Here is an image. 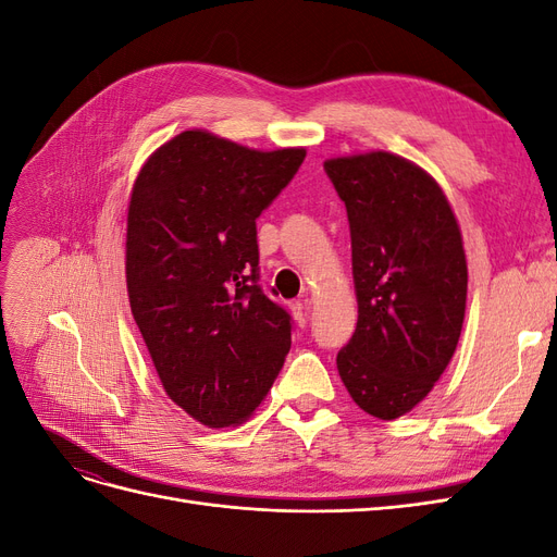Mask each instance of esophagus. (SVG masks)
Segmentation results:
<instances>
[{
  "instance_id": "esophagus-1",
  "label": "esophagus",
  "mask_w": 557,
  "mask_h": 557,
  "mask_svg": "<svg viewBox=\"0 0 557 557\" xmlns=\"http://www.w3.org/2000/svg\"><path fill=\"white\" fill-rule=\"evenodd\" d=\"M290 311H293V315H295V320H297V325L305 327L307 320H309V307L301 305V301H293Z\"/></svg>"
}]
</instances>
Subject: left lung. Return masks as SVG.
Segmentation results:
<instances>
[{
	"label": "left lung",
	"instance_id": "8db88e82",
	"mask_svg": "<svg viewBox=\"0 0 557 557\" xmlns=\"http://www.w3.org/2000/svg\"><path fill=\"white\" fill-rule=\"evenodd\" d=\"M346 205L358 325L336 352L352 401L381 420L409 413L458 346L467 260L446 195L393 153L325 162Z\"/></svg>",
	"mask_w": 557,
	"mask_h": 557
}]
</instances>
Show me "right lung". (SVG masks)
Masks as SVG:
<instances>
[{"label":"right lung","instance_id":"add662e5","mask_svg":"<svg viewBox=\"0 0 557 557\" xmlns=\"http://www.w3.org/2000/svg\"><path fill=\"white\" fill-rule=\"evenodd\" d=\"M305 158V148L262 153L188 129L132 188V315L166 395L201 425L244 423L290 350L293 318L260 285L256 221Z\"/></svg>","mask_w":557,"mask_h":557}]
</instances>
